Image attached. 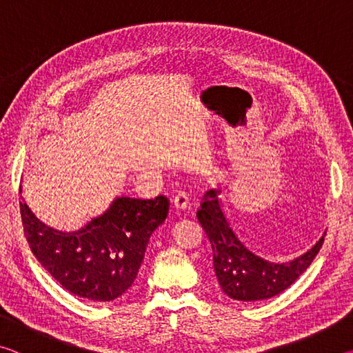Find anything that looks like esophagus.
<instances>
[{"mask_svg": "<svg viewBox=\"0 0 353 353\" xmlns=\"http://www.w3.org/2000/svg\"><path fill=\"white\" fill-rule=\"evenodd\" d=\"M187 207H188L187 194H185L183 191H179V193L174 196V199H172V208H174V213L181 214Z\"/></svg>", "mask_w": 353, "mask_h": 353, "instance_id": "esophagus-1", "label": "esophagus"}]
</instances>
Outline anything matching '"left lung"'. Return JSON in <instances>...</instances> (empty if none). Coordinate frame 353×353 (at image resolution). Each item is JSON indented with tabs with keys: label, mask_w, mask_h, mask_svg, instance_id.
<instances>
[{
	"label": "left lung",
	"mask_w": 353,
	"mask_h": 353,
	"mask_svg": "<svg viewBox=\"0 0 353 353\" xmlns=\"http://www.w3.org/2000/svg\"><path fill=\"white\" fill-rule=\"evenodd\" d=\"M221 190L204 194L196 213L213 250V270L227 296L241 302L265 301L280 294L307 271L324 243L322 235L312 249L285 263L265 260L249 250L227 221L219 199Z\"/></svg>",
	"instance_id": "left-lung-1"
}]
</instances>
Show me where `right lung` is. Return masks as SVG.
Listing matches in <instances>:
<instances>
[{
  "mask_svg": "<svg viewBox=\"0 0 353 353\" xmlns=\"http://www.w3.org/2000/svg\"><path fill=\"white\" fill-rule=\"evenodd\" d=\"M168 207L165 196H121L79 230L62 232L41 223L20 196L23 229L35 259L62 288L94 302L115 301L132 286L149 238L165 223Z\"/></svg>",
  "mask_w": 353,
  "mask_h": 353,
  "instance_id": "1",
  "label": "right lung"
}]
</instances>
